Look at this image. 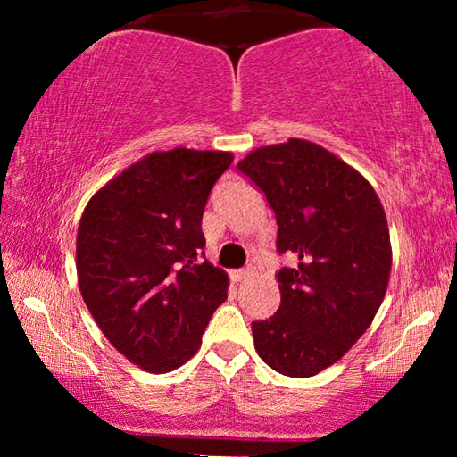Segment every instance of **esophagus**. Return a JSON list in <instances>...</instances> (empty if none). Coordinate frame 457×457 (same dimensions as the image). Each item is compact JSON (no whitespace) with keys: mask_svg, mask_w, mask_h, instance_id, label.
<instances>
[{"mask_svg":"<svg viewBox=\"0 0 457 457\" xmlns=\"http://www.w3.org/2000/svg\"><path fill=\"white\" fill-rule=\"evenodd\" d=\"M229 276L234 282H244L250 278V270H234V272H229Z\"/></svg>","mask_w":457,"mask_h":457,"instance_id":"esophagus-1","label":"esophagus"}]
</instances>
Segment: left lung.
Masks as SVG:
<instances>
[{
  "label": "left lung",
  "instance_id": "obj_1",
  "mask_svg": "<svg viewBox=\"0 0 457 457\" xmlns=\"http://www.w3.org/2000/svg\"><path fill=\"white\" fill-rule=\"evenodd\" d=\"M237 169L276 213L280 308L252 322L253 346L288 377L320 373L373 322L391 274L389 228L375 189L322 146L290 138L247 154Z\"/></svg>",
  "mask_w": 457,
  "mask_h": 457
}]
</instances>
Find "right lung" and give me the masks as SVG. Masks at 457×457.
Segmentation results:
<instances>
[{
  "label": "right lung",
  "instance_id": "obj_1",
  "mask_svg": "<svg viewBox=\"0 0 457 457\" xmlns=\"http://www.w3.org/2000/svg\"><path fill=\"white\" fill-rule=\"evenodd\" d=\"M231 153H151L95 193L76 237L84 303L120 354L169 373L201 346L228 298V274L205 260L201 218Z\"/></svg>",
  "mask_w": 457,
  "mask_h": 457
}]
</instances>
